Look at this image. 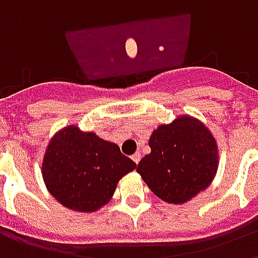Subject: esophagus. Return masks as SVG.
Instances as JSON below:
<instances>
[{"label":"esophagus","instance_id":"obj_1","mask_svg":"<svg viewBox=\"0 0 258 258\" xmlns=\"http://www.w3.org/2000/svg\"><path fill=\"white\" fill-rule=\"evenodd\" d=\"M133 160H134V162L138 164V163L141 162V153H138V152H137V153H134V155H133Z\"/></svg>","mask_w":258,"mask_h":258}]
</instances>
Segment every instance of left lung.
Masks as SVG:
<instances>
[{"label": "left lung", "instance_id": "left-lung-1", "mask_svg": "<svg viewBox=\"0 0 258 258\" xmlns=\"http://www.w3.org/2000/svg\"><path fill=\"white\" fill-rule=\"evenodd\" d=\"M151 153L137 171L149 189L167 203L182 205L213 182L218 170L214 135L199 118L182 114L160 124L149 138Z\"/></svg>", "mask_w": 258, "mask_h": 258}]
</instances>
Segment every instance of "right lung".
<instances>
[{"mask_svg": "<svg viewBox=\"0 0 258 258\" xmlns=\"http://www.w3.org/2000/svg\"><path fill=\"white\" fill-rule=\"evenodd\" d=\"M135 167L116 144L70 124L48 142L41 175L48 192L60 205L95 213L110 202L118 181Z\"/></svg>", "mask_w": 258, "mask_h": 258, "instance_id": "1", "label": "right lung"}]
</instances>
